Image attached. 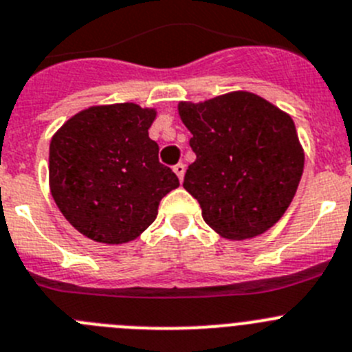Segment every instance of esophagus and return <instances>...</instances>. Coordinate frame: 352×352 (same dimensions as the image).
<instances>
[{
  "label": "esophagus",
  "instance_id": "34e87169",
  "mask_svg": "<svg viewBox=\"0 0 352 352\" xmlns=\"http://www.w3.org/2000/svg\"><path fill=\"white\" fill-rule=\"evenodd\" d=\"M173 172L177 173L179 180H180V182H182V180H184V173H186V165H184V163H177V165L173 166Z\"/></svg>",
  "mask_w": 352,
  "mask_h": 352
}]
</instances>
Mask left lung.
I'll list each match as a JSON object with an SVG mask.
<instances>
[{"instance_id": "1", "label": "left lung", "mask_w": 352, "mask_h": 352, "mask_svg": "<svg viewBox=\"0 0 352 352\" xmlns=\"http://www.w3.org/2000/svg\"><path fill=\"white\" fill-rule=\"evenodd\" d=\"M179 114L196 154L184 189L198 199L206 224L228 239L272 228L290 206L304 170L294 120L250 91L180 102Z\"/></svg>"}]
</instances>
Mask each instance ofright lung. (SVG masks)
I'll return each instance as SVG.
<instances>
[{
    "label": "right lung",
    "mask_w": 352,
    "mask_h": 352,
    "mask_svg": "<svg viewBox=\"0 0 352 352\" xmlns=\"http://www.w3.org/2000/svg\"><path fill=\"white\" fill-rule=\"evenodd\" d=\"M154 109L95 106L74 114L50 142V191L62 215L87 238L131 241L157 215L179 179L149 139Z\"/></svg>",
    "instance_id": "obj_1"
}]
</instances>
